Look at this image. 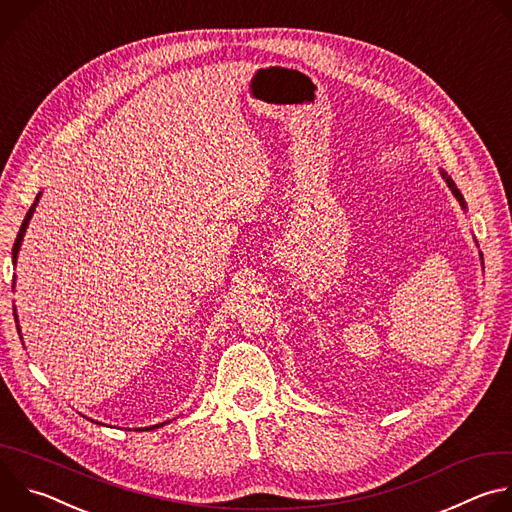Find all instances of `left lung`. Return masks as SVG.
I'll use <instances>...</instances> for the list:
<instances>
[{"label": "left lung", "mask_w": 512, "mask_h": 512, "mask_svg": "<svg viewBox=\"0 0 512 512\" xmlns=\"http://www.w3.org/2000/svg\"><path fill=\"white\" fill-rule=\"evenodd\" d=\"M442 176H444V180H446V182H448V186H450V190H452V192H454V196H456V198H458V200H460V204H462V206H464V198H462V194H460V190H458V188H456V184H454V182H452V178H450V176H448V174H446V172H442ZM464 208H466V206H464Z\"/></svg>", "instance_id": "obj_1"}]
</instances>
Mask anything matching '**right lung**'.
Here are the masks:
<instances>
[{"label": "right lung", "mask_w": 512, "mask_h": 512, "mask_svg": "<svg viewBox=\"0 0 512 512\" xmlns=\"http://www.w3.org/2000/svg\"><path fill=\"white\" fill-rule=\"evenodd\" d=\"M38 198H40V194L36 196V202H38ZM36 202L30 206V210H28V214H26V218H24V223H22V227H20V233H18V237H16V243H14V249H12V259H14V263H16V259H18V251H20V245H22V239H24V233H26V227H28V223H30V218H32V212H34V208H36ZM14 287V285H12ZM16 322H18V316H16ZM18 326V324H16ZM18 334H20V328H18ZM160 425H164V423H160ZM160 425H152V427H145V429H156V427H160Z\"/></svg>", "instance_id": "obj_1"}]
</instances>
